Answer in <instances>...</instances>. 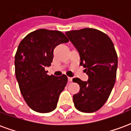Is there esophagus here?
I'll use <instances>...</instances> for the list:
<instances>
[{"instance_id":"esophagus-1","label":"esophagus","mask_w":131,"mask_h":131,"mask_svg":"<svg viewBox=\"0 0 131 131\" xmlns=\"http://www.w3.org/2000/svg\"><path fill=\"white\" fill-rule=\"evenodd\" d=\"M72 79H73V78H72V77H68V82L71 83V81H72Z\"/></svg>"}]
</instances>
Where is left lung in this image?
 <instances>
[{"label": "left lung", "mask_w": 131, "mask_h": 131, "mask_svg": "<svg viewBox=\"0 0 131 131\" xmlns=\"http://www.w3.org/2000/svg\"><path fill=\"white\" fill-rule=\"evenodd\" d=\"M65 34L79 52L80 64L88 76L87 81L73 79L80 85L79 92L73 96L74 106L82 112H96L106 102L115 83L118 57L114 46L107 34L95 29Z\"/></svg>", "instance_id": "1"}]
</instances>
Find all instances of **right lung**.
Returning a JSON list of instances; mask_svg holds the SVG:
<instances>
[{
	"label": "right lung",
	"mask_w": 131,
	"mask_h": 131,
	"mask_svg": "<svg viewBox=\"0 0 131 131\" xmlns=\"http://www.w3.org/2000/svg\"><path fill=\"white\" fill-rule=\"evenodd\" d=\"M69 42L59 31L42 29L30 33L22 39L15 57V76L21 93L29 107L39 113L50 112L57 107L67 77L49 76L54 48Z\"/></svg>",
	"instance_id": "add662e5"
}]
</instances>
